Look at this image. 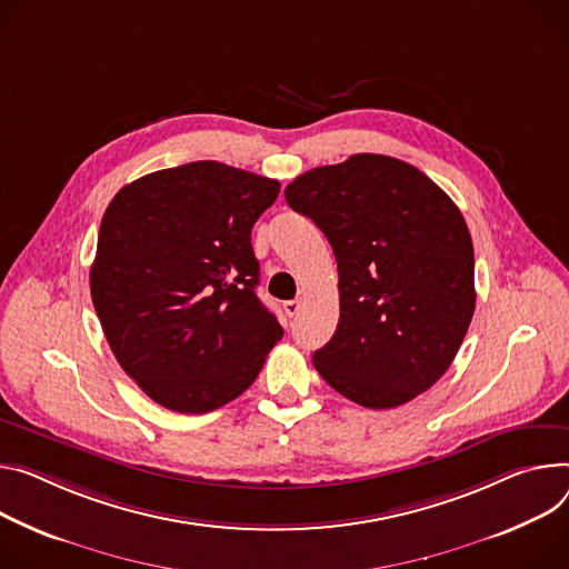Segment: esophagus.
I'll use <instances>...</instances> for the list:
<instances>
[{
	"instance_id": "1",
	"label": "esophagus",
	"mask_w": 569,
	"mask_h": 569,
	"mask_svg": "<svg viewBox=\"0 0 569 569\" xmlns=\"http://www.w3.org/2000/svg\"><path fill=\"white\" fill-rule=\"evenodd\" d=\"M299 308H301V299H290V301H283V311H286L290 318H295V316L299 313Z\"/></svg>"
}]
</instances>
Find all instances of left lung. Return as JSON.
<instances>
[{
  "label": "left lung",
  "instance_id": "obj_1",
  "mask_svg": "<svg viewBox=\"0 0 569 569\" xmlns=\"http://www.w3.org/2000/svg\"><path fill=\"white\" fill-rule=\"evenodd\" d=\"M338 261L340 320L313 353L320 377L366 408L427 392L451 366L475 316V247L458 206L425 172L353 153L286 188Z\"/></svg>",
  "mask_w": 569,
  "mask_h": 569
}]
</instances>
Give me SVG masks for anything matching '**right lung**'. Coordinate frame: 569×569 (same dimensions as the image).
I'll return each instance as SVG.
<instances>
[{"label":"right lung","mask_w":569,"mask_h":569,"mask_svg":"<svg viewBox=\"0 0 569 569\" xmlns=\"http://www.w3.org/2000/svg\"><path fill=\"white\" fill-rule=\"evenodd\" d=\"M281 186L218 161L127 183L101 218L90 295L122 370L199 416L242 395L281 340L256 297L251 227Z\"/></svg>","instance_id":"1"}]
</instances>
